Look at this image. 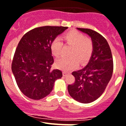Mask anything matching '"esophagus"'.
<instances>
[{"label": "esophagus", "instance_id": "34e87169", "mask_svg": "<svg viewBox=\"0 0 126 126\" xmlns=\"http://www.w3.org/2000/svg\"><path fill=\"white\" fill-rule=\"evenodd\" d=\"M62 74H63V76H66L67 74H68V73H67V72H65V71H64V72L62 73Z\"/></svg>", "mask_w": 126, "mask_h": 126}]
</instances>
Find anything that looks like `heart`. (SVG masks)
I'll use <instances>...</instances> for the list:
<instances>
[{"instance_id":"1","label":"heart","mask_w":126,"mask_h":126,"mask_svg":"<svg viewBox=\"0 0 126 126\" xmlns=\"http://www.w3.org/2000/svg\"><path fill=\"white\" fill-rule=\"evenodd\" d=\"M65 43L72 46L69 57H61L57 60L55 65L64 71H69L78 65V61L83 64L90 59L93 50V43L89 37L75 30L70 31L63 35ZM63 43L59 38L54 39L50 45L52 53L55 57H59L62 52Z\"/></svg>"}]
</instances>
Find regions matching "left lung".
<instances>
[{
    "mask_svg": "<svg viewBox=\"0 0 126 126\" xmlns=\"http://www.w3.org/2000/svg\"><path fill=\"white\" fill-rule=\"evenodd\" d=\"M87 34L93 43V50L87 65L72 74L74 84L67 86L70 96L75 100L89 103L98 98L104 92L113 73V59L106 39L90 29L78 28Z\"/></svg>",
    "mask_w": 126,
    "mask_h": 126,
    "instance_id": "1",
    "label": "left lung"
}]
</instances>
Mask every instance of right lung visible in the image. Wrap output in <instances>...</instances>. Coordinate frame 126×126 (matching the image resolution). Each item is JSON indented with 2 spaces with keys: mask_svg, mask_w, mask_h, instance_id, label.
Instances as JSON below:
<instances>
[{
  "mask_svg": "<svg viewBox=\"0 0 126 126\" xmlns=\"http://www.w3.org/2000/svg\"><path fill=\"white\" fill-rule=\"evenodd\" d=\"M68 28L45 26L26 33L15 51L12 71L19 88L27 97L40 100L50 93L54 83L62 77V71L51 70L53 58L52 41Z\"/></svg>",
  "mask_w": 126,
  "mask_h": 126,
  "instance_id": "1",
  "label": "right lung"
}]
</instances>
